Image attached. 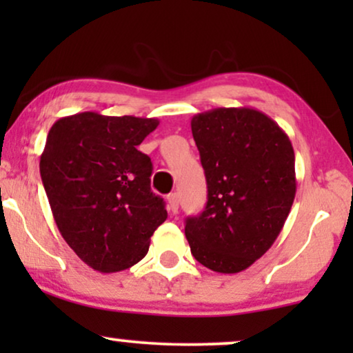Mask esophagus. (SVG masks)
Returning a JSON list of instances; mask_svg holds the SVG:
<instances>
[{
  "instance_id": "34e87169",
  "label": "esophagus",
  "mask_w": 353,
  "mask_h": 353,
  "mask_svg": "<svg viewBox=\"0 0 353 353\" xmlns=\"http://www.w3.org/2000/svg\"><path fill=\"white\" fill-rule=\"evenodd\" d=\"M167 202H168V209H170L173 214H175V212L178 210V202H180L176 192H172V194H168L167 196Z\"/></svg>"
}]
</instances>
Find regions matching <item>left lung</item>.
Listing matches in <instances>:
<instances>
[{"mask_svg": "<svg viewBox=\"0 0 353 353\" xmlns=\"http://www.w3.org/2000/svg\"><path fill=\"white\" fill-rule=\"evenodd\" d=\"M207 180V205L188 216L185 234L197 262L239 273L272 248L296 197L291 139L252 108H216L191 119Z\"/></svg>", "mask_w": 353, "mask_h": 353, "instance_id": "1", "label": "left lung"}]
</instances>
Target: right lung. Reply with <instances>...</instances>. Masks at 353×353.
<instances>
[{
    "instance_id": "add662e5",
    "label": "right lung",
    "mask_w": 353,
    "mask_h": 353,
    "mask_svg": "<svg viewBox=\"0 0 353 353\" xmlns=\"http://www.w3.org/2000/svg\"><path fill=\"white\" fill-rule=\"evenodd\" d=\"M157 119L80 112L48 133L40 157L41 181L59 233L96 272L133 267L167 219L151 191L152 163L138 146Z\"/></svg>"
}]
</instances>
